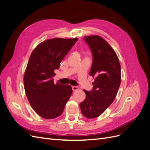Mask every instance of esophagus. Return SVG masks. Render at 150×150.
<instances>
[{
  "instance_id": "esophagus-1",
  "label": "esophagus",
  "mask_w": 150,
  "mask_h": 150,
  "mask_svg": "<svg viewBox=\"0 0 150 150\" xmlns=\"http://www.w3.org/2000/svg\"><path fill=\"white\" fill-rule=\"evenodd\" d=\"M72 89L74 91H76L79 89V88L77 87V86H72Z\"/></svg>"
}]
</instances>
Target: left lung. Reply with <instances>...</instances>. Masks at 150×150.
Returning <instances> with one entry per match:
<instances>
[{"instance_id": "1", "label": "left lung", "mask_w": 150, "mask_h": 150, "mask_svg": "<svg viewBox=\"0 0 150 150\" xmlns=\"http://www.w3.org/2000/svg\"><path fill=\"white\" fill-rule=\"evenodd\" d=\"M93 56L89 75L94 77L93 90L86 94L80 103L84 116L95 118L114 101L121 84V66L115 51L105 40L97 35L84 36Z\"/></svg>"}]
</instances>
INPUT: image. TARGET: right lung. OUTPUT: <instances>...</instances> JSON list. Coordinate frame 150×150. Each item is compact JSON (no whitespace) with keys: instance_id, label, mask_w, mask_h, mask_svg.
<instances>
[{"instance_id":"add662e5","label":"right lung","mask_w":150,"mask_h":150,"mask_svg":"<svg viewBox=\"0 0 150 150\" xmlns=\"http://www.w3.org/2000/svg\"><path fill=\"white\" fill-rule=\"evenodd\" d=\"M78 38L48 39L32 52L24 76L27 98L34 111L44 119L62 115L72 89L68 84L54 83V70L78 40Z\"/></svg>"}]
</instances>
